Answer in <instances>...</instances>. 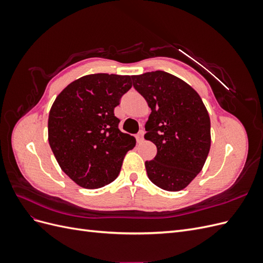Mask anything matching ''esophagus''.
Segmentation results:
<instances>
[{"label": "esophagus", "instance_id": "obj_1", "mask_svg": "<svg viewBox=\"0 0 263 263\" xmlns=\"http://www.w3.org/2000/svg\"><path fill=\"white\" fill-rule=\"evenodd\" d=\"M144 135H145V132L144 130H139V133L137 134V136H136V138H137V141L139 142H142V140H144Z\"/></svg>", "mask_w": 263, "mask_h": 263}]
</instances>
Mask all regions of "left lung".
<instances>
[{"label": "left lung", "instance_id": "left-lung-1", "mask_svg": "<svg viewBox=\"0 0 263 263\" xmlns=\"http://www.w3.org/2000/svg\"><path fill=\"white\" fill-rule=\"evenodd\" d=\"M132 79L151 108L145 139L157 146V155L145 163L148 178L170 192L185 189L210 153L208 109L192 86L171 73L153 71Z\"/></svg>", "mask_w": 263, "mask_h": 263}]
</instances>
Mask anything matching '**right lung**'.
Masks as SVG:
<instances>
[{
	"instance_id": "1",
	"label": "right lung",
	"mask_w": 263,
	"mask_h": 263,
	"mask_svg": "<svg viewBox=\"0 0 263 263\" xmlns=\"http://www.w3.org/2000/svg\"><path fill=\"white\" fill-rule=\"evenodd\" d=\"M130 76L87 74L63 89L50 108L48 141L61 170L84 189L113 182L136 139L118 128L114 108Z\"/></svg>"
}]
</instances>
